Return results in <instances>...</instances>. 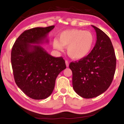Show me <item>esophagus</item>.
I'll list each match as a JSON object with an SVG mask.
<instances>
[{
    "label": "esophagus",
    "instance_id": "esophagus-1",
    "mask_svg": "<svg viewBox=\"0 0 124 124\" xmlns=\"http://www.w3.org/2000/svg\"><path fill=\"white\" fill-rule=\"evenodd\" d=\"M65 63H66V67H68V66H69V62H68V61H65Z\"/></svg>",
    "mask_w": 124,
    "mask_h": 124
}]
</instances>
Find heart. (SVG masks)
I'll return each mask as SVG.
<instances>
[{
	"label": "heart",
	"instance_id": "1",
	"mask_svg": "<svg viewBox=\"0 0 124 124\" xmlns=\"http://www.w3.org/2000/svg\"><path fill=\"white\" fill-rule=\"evenodd\" d=\"M95 38L89 30L69 29L61 32L58 39L53 40V47L59 51L67 47L68 55L74 59H80L86 57L92 50Z\"/></svg>",
	"mask_w": 124,
	"mask_h": 124
}]
</instances>
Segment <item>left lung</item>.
Listing matches in <instances>:
<instances>
[{
    "label": "left lung",
    "instance_id": "8db88e82",
    "mask_svg": "<svg viewBox=\"0 0 124 124\" xmlns=\"http://www.w3.org/2000/svg\"><path fill=\"white\" fill-rule=\"evenodd\" d=\"M92 27L97 34L94 47L86 57L69 64L74 90L85 99L96 97L106 92L112 83L116 68V54L108 36Z\"/></svg>",
    "mask_w": 124,
    "mask_h": 124
}]
</instances>
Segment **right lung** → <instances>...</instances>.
<instances>
[{
    "label": "right lung",
    "instance_id": "add662e5",
    "mask_svg": "<svg viewBox=\"0 0 124 124\" xmlns=\"http://www.w3.org/2000/svg\"><path fill=\"white\" fill-rule=\"evenodd\" d=\"M54 27L25 30L13 46L11 62L15 82L32 99H45L50 96L58 75L66 68L63 58L54 57L38 45L48 42L46 37Z\"/></svg>",
    "mask_w": 124,
    "mask_h": 124
}]
</instances>
